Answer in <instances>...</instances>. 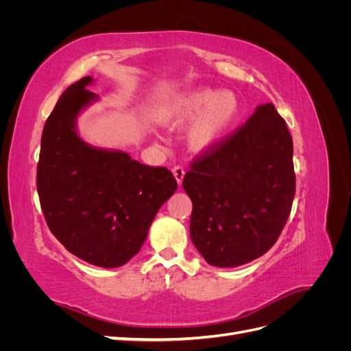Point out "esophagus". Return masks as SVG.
<instances>
[{
	"label": "esophagus",
	"mask_w": 351,
	"mask_h": 351,
	"mask_svg": "<svg viewBox=\"0 0 351 351\" xmlns=\"http://www.w3.org/2000/svg\"><path fill=\"white\" fill-rule=\"evenodd\" d=\"M173 174H174L176 180H177V183L182 184L183 178H184V174H186V169H184V167H182V165H176V167L173 168Z\"/></svg>",
	"instance_id": "1"
}]
</instances>
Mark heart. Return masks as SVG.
<instances>
[{
    "mask_svg": "<svg viewBox=\"0 0 351 351\" xmlns=\"http://www.w3.org/2000/svg\"><path fill=\"white\" fill-rule=\"evenodd\" d=\"M237 111L239 104L231 92L195 89L182 95L164 114L162 121L171 129H182L195 119L189 142L193 149L205 151L228 133Z\"/></svg>",
    "mask_w": 351,
    "mask_h": 351,
    "instance_id": "1",
    "label": "heart"
}]
</instances>
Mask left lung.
<instances>
[{"instance_id":"left-lung-1","label":"left lung","mask_w":351,"mask_h":351,"mask_svg":"<svg viewBox=\"0 0 351 351\" xmlns=\"http://www.w3.org/2000/svg\"><path fill=\"white\" fill-rule=\"evenodd\" d=\"M183 187L193 204L190 237L209 265L239 267L267 253L295 195L293 139L274 105H261L246 123L202 151Z\"/></svg>"}]
</instances>
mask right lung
I'll list each match as a JSON object with an SVG mask.
<instances>
[{
	"label": "right lung",
	"mask_w": 351,
	"mask_h": 351,
	"mask_svg": "<svg viewBox=\"0 0 351 351\" xmlns=\"http://www.w3.org/2000/svg\"><path fill=\"white\" fill-rule=\"evenodd\" d=\"M73 83L45 121L36 189L47 224L74 256L102 268L121 267L141 250L158 209L177 182L165 167H149L124 152L97 149L76 133L74 120L95 99Z\"/></svg>",
	"instance_id": "1"
}]
</instances>
